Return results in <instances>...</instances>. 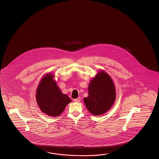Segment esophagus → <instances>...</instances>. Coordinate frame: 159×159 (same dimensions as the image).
Masks as SVG:
<instances>
[{
	"mask_svg": "<svg viewBox=\"0 0 159 159\" xmlns=\"http://www.w3.org/2000/svg\"><path fill=\"white\" fill-rule=\"evenodd\" d=\"M73 100H74V102H79L80 101V98H77V99H75Z\"/></svg>",
	"mask_w": 159,
	"mask_h": 159,
	"instance_id": "obj_1",
	"label": "esophagus"
}]
</instances>
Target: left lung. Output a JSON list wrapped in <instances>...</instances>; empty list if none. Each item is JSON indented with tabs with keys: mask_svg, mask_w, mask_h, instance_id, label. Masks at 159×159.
<instances>
[{
	"mask_svg": "<svg viewBox=\"0 0 159 159\" xmlns=\"http://www.w3.org/2000/svg\"><path fill=\"white\" fill-rule=\"evenodd\" d=\"M89 93L84 102L88 110L93 115L104 114L111 107L116 100L114 83L109 75L101 70L90 81Z\"/></svg>",
	"mask_w": 159,
	"mask_h": 159,
	"instance_id": "1",
	"label": "left lung"
}]
</instances>
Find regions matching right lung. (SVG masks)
Wrapping results in <instances>:
<instances>
[{
	"mask_svg": "<svg viewBox=\"0 0 159 159\" xmlns=\"http://www.w3.org/2000/svg\"><path fill=\"white\" fill-rule=\"evenodd\" d=\"M54 75L48 73L42 78L36 90V99L39 108L44 113L51 117L61 114L66 106L70 103L69 97L61 93Z\"/></svg>",
	"mask_w": 159,
	"mask_h": 159,
	"instance_id": "1",
	"label": "right lung"
}]
</instances>
